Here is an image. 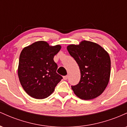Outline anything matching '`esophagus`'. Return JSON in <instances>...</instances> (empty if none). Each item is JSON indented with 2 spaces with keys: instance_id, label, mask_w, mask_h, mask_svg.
<instances>
[{
  "instance_id": "obj_1",
  "label": "esophagus",
  "mask_w": 127,
  "mask_h": 127,
  "mask_svg": "<svg viewBox=\"0 0 127 127\" xmlns=\"http://www.w3.org/2000/svg\"><path fill=\"white\" fill-rule=\"evenodd\" d=\"M63 79L64 80H67L68 79V76L66 75V76H63Z\"/></svg>"
}]
</instances>
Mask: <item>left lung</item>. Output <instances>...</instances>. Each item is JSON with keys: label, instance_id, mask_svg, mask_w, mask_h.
<instances>
[{"label": "left lung", "instance_id": "1", "mask_svg": "<svg viewBox=\"0 0 127 127\" xmlns=\"http://www.w3.org/2000/svg\"><path fill=\"white\" fill-rule=\"evenodd\" d=\"M79 67L81 80L72 89L82 100H92L100 95L108 85L110 76V56L100 45L82 40L79 45L67 47Z\"/></svg>", "mask_w": 127, "mask_h": 127}]
</instances>
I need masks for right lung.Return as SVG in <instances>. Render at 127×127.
I'll return each mask as SVG.
<instances>
[{"label":"right lung","mask_w":127,"mask_h":127,"mask_svg":"<svg viewBox=\"0 0 127 127\" xmlns=\"http://www.w3.org/2000/svg\"><path fill=\"white\" fill-rule=\"evenodd\" d=\"M61 48V45L51 46L41 40L22 50L18 75L21 86L30 97L36 99L49 97L63 79L56 72L58 66L54 61V57Z\"/></svg>","instance_id":"obj_1"}]
</instances>
